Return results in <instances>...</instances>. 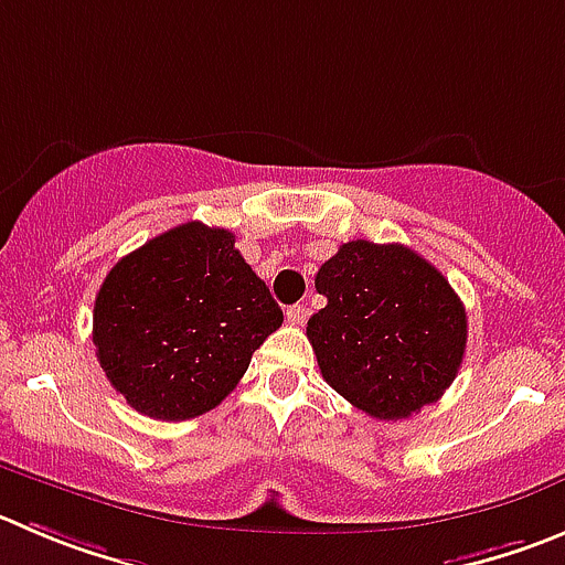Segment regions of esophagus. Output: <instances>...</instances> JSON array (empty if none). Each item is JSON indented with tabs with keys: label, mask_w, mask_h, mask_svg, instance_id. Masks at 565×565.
<instances>
[{
	"label": "esophagus",
	"mask_w": 565,
	"mask_h": 565,
	"mask_svg": "<svg viewBox=\"0 0 565 565\" xmlns=\"http://www.w3.org/2000/svg\"><path fill=\"white\" fill-rule=\"evenodd\" d=\"M286 319L288 324H302V321L308 319V308H305V305H291V308L286 310Z\"/></svg>",
	"instance_id": "1"
}]
</instances>
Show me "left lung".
I'll use <instances>...</instances> for the list:
<instances>
[{"label": "left lung", "instance_id": "obj_1", "mask_svg": "<svg viewBox=\"0 0 565 565\" xmlns=\"http://www.w3.org/2000/svg\"><path fill=\"white\" fill-rule=\"evenodd\" d=\"M327 308L308 338L321 377L358 411L396 422L458 377L466 308L449 279L402 244L349 241L316 274Z\"/></svg>", "mask_w": 565, "mask_h": 565}]
</instances>
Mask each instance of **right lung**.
<instances>
[{
    "label": "right lung",
    "instance_id": "obj_1",
    "mask_svg": "<svg viewBox=\"0 0 565 565\" xmlns=\"http://www.w3.org/2000/svg\"><path fill=\"white\" fill-rule=\"evenodd\" d=\"M279 324L282 310L235 235L188 222L110 268L96 294L94 347L127 405L185 422L222 405Z\"/></svg>",
    "mask_w": 565,
    "mask_h": 565
}]
</instances>
